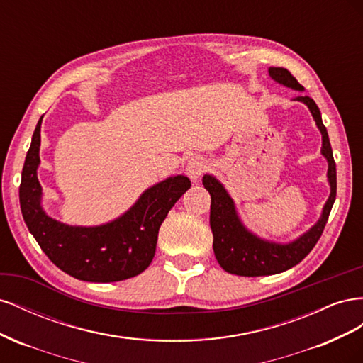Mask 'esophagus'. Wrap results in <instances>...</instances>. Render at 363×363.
Returning <instances> with one entry per match:
<instances>
[{"instance_id":"esophagus-1","label":"esophagus","mask_w":363,"mask_h":363,"mask_svg":"<svg viewBox=\"0 0 363 363\" xmlns=\"http://www.w3.org/2000/svg\"><path fill=\"white\" fill-rule=\"evenodd\" d=\"M207 169V162L203 157L195 156L188 162V174L192 180L200 179Z\"/></svg>"}]
</instances>
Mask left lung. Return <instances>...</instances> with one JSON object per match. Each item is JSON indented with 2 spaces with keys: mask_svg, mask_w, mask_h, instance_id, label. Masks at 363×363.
I'll use <instances>...</instances> for the list:
<instances>
[{
  "mask_svg": "<svg viewBox=\"0 0 363 363\" xmlns=\"http://www.w3.org/2000/svg\"><path fill=\"white\" fill-rule=\"evenodd\" d=\"M269 75L274 80L292 87L296 91H303V86L296 82L295 77L284 68H269ZM296 100L303 101L311 108L316 121L318 128L323 135L321 152L328 162V182H330V196L324 206V212L320 221L312 227L309 232L303 235L295 242L288 245L269 244L256 236H252L240 224L236 216L235 206L223 184L212 175H204L203 184L211 194V228L213 233V251L215 257L221 268L230 274L244 277L271 276L286 271L296 263H300L313 250L320 240L324 227L328 221V215L336 199V163L333 159V151L330 140H328L327 128L323 124L321 112L316 103L309 96H296Z\"/></svg>",
  "mask_w": 363,
  "mask_h": 363,
  "instance_id": "left-lung-1",
  "label": "left lung"
}]
</instances>
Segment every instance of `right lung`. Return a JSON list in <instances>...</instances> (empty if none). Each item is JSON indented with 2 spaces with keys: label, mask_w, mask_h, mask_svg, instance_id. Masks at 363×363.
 <instances>
[{
  "label": "right lung",
  "mask_w": 363,
  "mask_h": 363,
  "mask_svg": "<svg viewBox=\"0 0 363 363\" xmlns=\"http://www.w3.org/2000/svg\"><path fill=\"white\" fill-rule=\"evenodd\" d=\"M40 123L42 118L33 133L19 184L21 212L30 233L54 265L74 279L111 283L139 276L155 257L162 223L191 188V180L177 175L152 186L125 215L111 224H60L40 207V184L36 175L40 162Z\"/></svg>",
  "instance_id": "right-lung-1"
}]
</instances>
